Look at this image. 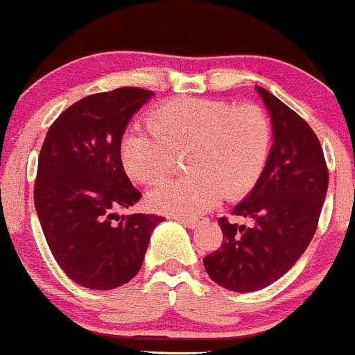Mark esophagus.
Instances as JSON below:
<instances>
[{"mask_svg": "<svg viewBox=\"0 0 355 355\" xmlns=\"http://www.w3.org/2000/svg\"><path fill=\"white\" fill-rule=\"evenodd\" d=\"M173 218L178 220L179 223H182L184 227H188V228H194L198 223H200L198 220H194V218H182V216H173Z\"/></svg>", "mask_w": 355, "mask_h": 355, "instance_id": "obj_1", "label": "esophagus"}]
</instances>
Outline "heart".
I'll use <instances>...</instances> for the list:
<instances>
[{
    "mask_svg": "<svg viewBox=\"0 0 355 355\" xmlns=\"http://www.w3.org/2000/svg\"><path fill=\"white\" fill-rule=\"evenodd\" d=\"M150 133L128 132L120 146L125 173L154 186L184 154L188 176L148 193V207L174 216H194L218 203L222 194L237 200L252 191L272 146L269 116L257 105L178 98L152 110Z\"/></svg>",
    "mask_w": 355,
    "mask_h": 355,
    "instance_id": "1",
    "label": "heart"
}]
</instances>
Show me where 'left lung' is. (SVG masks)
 <instances>
[{"instance_id":"8db88e82","label":"left lung","mask_w":355,"mask_h":355,"mask_svg":"<svg viewBox=\"0 0 355 355\" xmlns=\"http://www.w3.org/2000/svg\"><path fill=\"white\" fill-rule=\"evenodd\" d=\"M269 110L274 144L261 179L235 216L220 218L223 242L203 259L208 276L235 293H250L283 277L310 245L329 188V169L310 125L268 89L255 87Z\"/></svg>"}]
</instances>
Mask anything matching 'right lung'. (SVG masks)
I'll return each mask as SVG.
<instances>
[{
	"instance_id": "right-lung-1",
	"label": "right lung",
	"mask_w": 355,
	"mask_h": 355,
	"mask_svg": "<svg viewBox=\"0 0 355 355\" xmlns=\"http://www.w3.org/2000/svg\"><path fill=\"white\" fill-rule=\"evenodd\" d=\"M152 94L118 87L83 98L60 113L40 148L33 200L42 230L60 269L85 288L105 291L128 283L164 220L115 215L142 198L125 174L120 146L130 118Z\"/></svg>"
}]
</instances>
